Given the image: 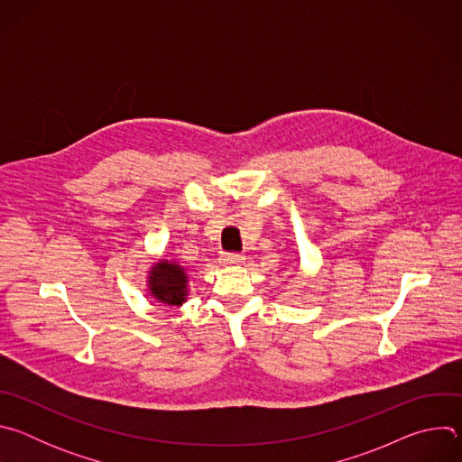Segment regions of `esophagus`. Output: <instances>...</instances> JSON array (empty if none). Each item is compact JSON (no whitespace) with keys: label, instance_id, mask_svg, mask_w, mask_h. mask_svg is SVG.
I'll return each mask as SVG.
<instances>
[{"label":"esophagus","instance_id":"esophagus-1","mask_svg":"<svg viewBox=\"0 0 462 462\" xmlns=\"http://www.w3.org/2000/svg\"><path fill=\"white\" fill-rule=\"evenodd\" d=\"M245 261V255L241 254H225L221 257V263L225 267H236V265H241V263Z\"/></svg>","mask_w":462,"mask_h":462}]
</instances>
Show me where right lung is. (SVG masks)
Returning a JSON list of instances; mask_svg holds the SVG:
<instances>
[{
  "label": "right lung",
  "instance_id": "right-lung-1",
  "mask_svg": "<svg viewBox=\"0 0 462 462\" xmlns=\"http://www.w3.org/2000/svg\"><path fill=\"white\" fill-rule=\"evenodd\" d=\"M188 274L179 261L159 259L152 263L146 273V287L150 296L166 307H182L188 300Z\"/></svg>",
  "mask_w": 462,
  "mask_h": 462
}]
</instances>
